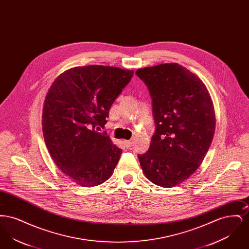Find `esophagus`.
<instances>
[{
  "label": "esophagus",
  "mask_w": 249,
  "mask_h": 249,
  "mask_svg": "<svg viewBox=\"0 0 249 249\" xmlns=\"http://www.w3.org/2000/svg\"><path fill=\"white\" fill-rule=\"evenodd\" d=\"M123 142H124L125 146L128 147V148L132 145V141H123Z\"/></svg>",
  "instance_id": "1"
}]
</instances>
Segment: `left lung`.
Segmentation results:
<instances>
[{
	"instance_id": "8db88e82",
	"label": "left lung",
	"mask_w": 249,
	"mask_h": 249,
	"mask_svg": "<svg viewBox=\"0 0 249 249\" xmlns=\"http://www.w3.org/2000/svg\"><path fill=\"white\" fill-rule=\"evenodd\" d=\"M152 100L156 130L138 155L147 179L162 188L184 182L200 167L213 140V102L201 79L178 63L137 70Z\"/></svg>"
}]
</instances>
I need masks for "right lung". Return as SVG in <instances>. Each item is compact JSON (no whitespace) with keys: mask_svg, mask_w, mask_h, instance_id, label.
Returning a JSON list of instances; mask_svg holds the SVG:
<instances>
[{"mask_svg":"<svg viewBox=\"0 0 249 249\" xmlns=\"http://www.w3.org/2000/svg\"><path fill=\"white\" fill-rule=\"evenodd\" d=\"M132 75V70L118 67H74L48 90L42 117L46 145L59 170L80 186L103 184L119 162L122 149L98 130Z\"/></svg>","mask_w":249,"mask_h":249,"instance_id":"1","label":"right lung"}]
</instances>
